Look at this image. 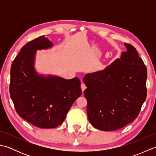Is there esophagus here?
Masks as SVG:
<instances>
[{
  "label": "esophagus",
  "mask_w": 156,
  "mask_h": 156,
  "mask_svg": "<svg viewBox=\"0 0 156 156\" xmlns=\"http://www.w3.org/2000/svg\"><path fill=\"white\" fill-rule=\"evenodd\" d=\"M86 88H87V87H86V84L84 83V82H82V84H81V88H82V92H83L85 90Z\"/></svg>",
  "instance_id": "34e87169"
}]
</instances>
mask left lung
Segmentation results:
<instances>
[{
	"label": "left lung",
	"mask_w": 156,
	"mask_h": 156,
	"mask_svg": "<svg viewBox=\"0 0 156 156\" xmlns=\"http://www.w3.org/2000/svg\"><path fill=\"white\" fill-rule=\"evenodd\" d=\"M102 71L83 81L90 124L99 130H118L133 121L147 97V68L133 45Z\"/></svg>",
	"instance_id": "obj_1"
}]
</instances>
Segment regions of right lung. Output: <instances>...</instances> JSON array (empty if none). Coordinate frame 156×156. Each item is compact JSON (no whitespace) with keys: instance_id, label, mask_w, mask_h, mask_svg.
<instances>
[{"instance_id":"obj_1","label":"right lung","mask_w":156,"mask_h":156,"mask_svg":"<svg viewBox=\"0 0 156 156\" xmlns=\"http://www.w3.org/2000/svg\"><path fill=\"white\" fill-rule=\"evenodd\" d=\"M44 35L28 42L11 68L10 94L20 117L36 127L50 129L64 122L74 101L82 94L78 78L39 75L34 68L37 50L50 48Z\"/></svg>"}]
</instances>
